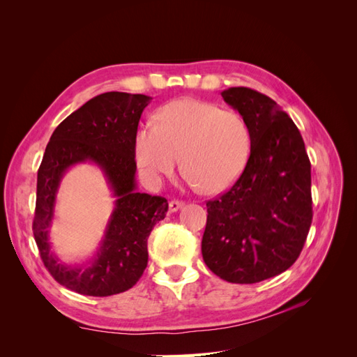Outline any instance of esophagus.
Listing matches in <instances>:
<instances>
[{"mask_svg": "<svg viewBox=\"0 0 357 357\" xmlns=\"http://www.w3.org/2000/svg\"><path fill=\"white\" fill-rule=\"evenodd\" d=\"M183 207H185V202H181V201H171V202H169V213H176V211L181 210Z\"/></svg>", "mask_w": 357, "mask_h": 357, "instance_id": "1", "label": "esophagus"}]
</instances>
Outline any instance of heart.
<instances>
[{
  "label": "heart",
  "mask_w": 357,
  "mask_h": 357,
  "mask_svg": "<svg viewBox=\"0 0 357 357\" xmlns=\"http://www.w3.org/2000/svg\"><path fill=\"white\" fill-rule=\"evenodd\" d=\"M250 152V131L232 110L198 100H180L162 107L156 125L147 123L135 137V160L155 183L171 176L181 160L192 185L218 193L240 177Z\"/></svg>",
  "instance_id": "1"
}]
</instances>
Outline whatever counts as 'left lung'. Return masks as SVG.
Returning <instances> with one entry per match:
<instances>
[{"instance_id":"8db88e82","label":"left lung","mask_w":357,"mask_h":357,"mask_svg":"<svg viewBox=\"0 0 357 357\" xmlns=\"http://www.w3.org/2000/svg\"><path fill=\"white\" fill-rule=\"evenodd\" d=\"M250 131L241 177L207 202L202 257L229 283L252 284L294 265L312 220L311 164L299 129L269 96L248 88L222 92Z\"/></svg>"}]
</instances>
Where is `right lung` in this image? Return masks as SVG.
Returning <instances> with one entry per match:
<instances>
[{
	"label": "right lung",
	"mask_w": 357,
	"mask_h": 357,
	"mask_svg": "<svg viewBox=\"0 0 357 357\" xmlns=\"http://www.w3.org/2000/svg\"><path fill=\"white\" fill-rule=\"evenodd\" d=\"M150 101L139 93H101L62 121L46 147L37 176L32 231L47 271L75 294H122L147 266V238L168 211L165 198L137 190L135 137ZM86 161L103 172L115 198L114 211L96 255L82 264H66L51 250L50 228L63 176Z\"/></svg>",
	"instance_id": "obj_1"
}]
</instances>
